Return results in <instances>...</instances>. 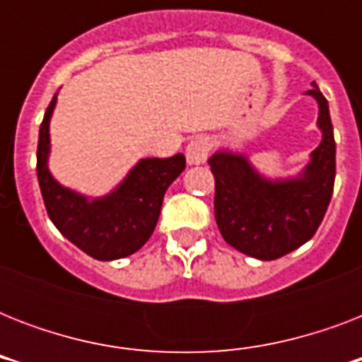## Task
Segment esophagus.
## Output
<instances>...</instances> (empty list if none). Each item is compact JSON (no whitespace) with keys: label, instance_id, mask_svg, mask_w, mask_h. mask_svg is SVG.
<instances>
[{"label":"esophagus","instance_id":"obj_1","mask_svg":"<svg viewBox=\"0 0 362 362\" xmlns=\"http://www.w3.org/2000/svg\"><path fill=\"white\" fill-rule=\"evenodd\" d=\"M210 153V141L206 136H195L186 146V159L187 165H203L209 159Z\"/></svg>","mask_w":362,"mask_h":362}]
</instances>
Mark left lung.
Listing matches in <instances>:
<instances>
[{
    "label": "left lung",
    "mask_w": 362,
    "mask_h": 362,
    "mask_svg": "<svg viewBox=\"0 0 362 362\" xmlns=\"http://www.w3.org/2000/svg\"><path fill=\"white\" fill-rule=\"evenodd\" d=\"M306 95L317 103L320 146L293 176H264L244 152L220 148L209 159L216 178L214 212L221 237L235 250L272 261L314 237L331 203L337 144L329 103L315 82Z\"/></svg>",
    "instance_id": "8db88e82"
}]
</instances>
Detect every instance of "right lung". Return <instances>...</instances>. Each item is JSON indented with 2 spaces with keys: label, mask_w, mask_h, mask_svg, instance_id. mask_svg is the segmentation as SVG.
I'll return each mask as SVG.
<instances>
[{
  "label": "right lung",
  "mask_w": 362,
  "mask_h": 362,
  "mask_svg": "<svg viewBox=\"0 0 362 362\" xmlns=\"http://www.w3.org/2000/svg\"><path fill=\"white\" fill-rule=\"evenodd\" d=\"M58 92L48 105L37 144V178L48 218L76 247L98 261H115L141 250L152 237L167 187L186 169L184 153L139 159L109 193L90 197L59 184L48 167L50 120Z\"/></svg>",
  "instance_id": "obj_1"
}]
</instances>
